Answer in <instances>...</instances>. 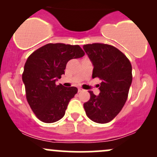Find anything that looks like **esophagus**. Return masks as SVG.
<instances>
[{
  "label": "esophagus",
  "mask_w": 157,
  "mask_h": 157,
  "mask_svg": "<svg viewBox=\"0 0 157 157\" xmlns=\"http://www.w3.org/2000/svg\"><path fill=\"white\" fill-rule=\"evenodd\" d=\"M84 91V90L82 89H81V88H79V89H78L79 92H82V91Z\"/></svg>",
  "instance_id": "1"
}]
</instances>
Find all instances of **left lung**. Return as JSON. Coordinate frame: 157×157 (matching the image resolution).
<instances>
[{"mask_svg": "<svg viewBox=\"0 0 157 157\" xmlns=\"http://www.w3.org/2000/svg\"><path fill=\"white\" fill-rule=\"evenodd\" d=\"M83 49L92 63V78L101 80L100 92L89 91L90 100L83 107L86 115L97 123L113 120L125 105L132 82V67L128 59L118 48L103 44H86Z\"/></svg>", "mask_w": 157, "mask_h": 157, "instance_id": "8db88e82", "label": "left lung"}]
</instances>
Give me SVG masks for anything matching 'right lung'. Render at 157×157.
<instances>
[{"mask_svg":"<svg viewBox=\"0 0 157 157\" xmlns=\"http://www.w3.org/2000/svg\"><path fill=\"white\" fill-rule=\"evenodd\" d=\"M84 55L78 45L48 44L28 57L22 79L29 105L40 121L52 123L63 117L68 102L78 90L55 82L65 74L68 61Z\"/></svg>","mask_w":157,"mask_h":157,"instance_id":"obj_1","label":"right lung"}]
</instances>
